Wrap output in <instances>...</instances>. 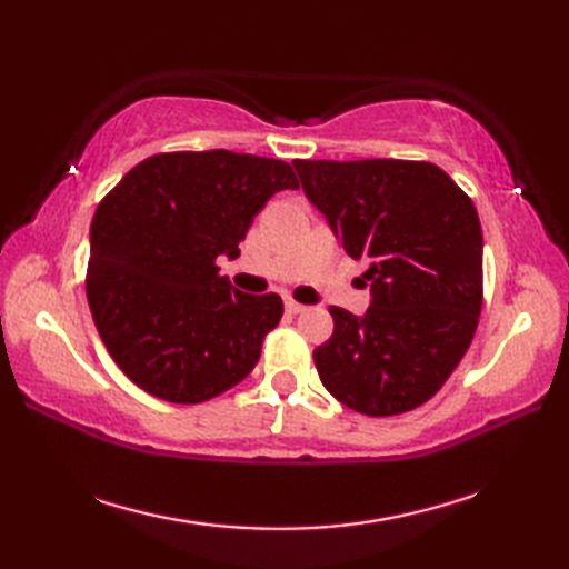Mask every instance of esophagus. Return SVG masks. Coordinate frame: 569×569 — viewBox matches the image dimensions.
<instances>
[{
	"instance_id": "esophagus-1",
	"label": "esophagus",
	"mask_w": 569,
	"mask_h": 569,
	"mask_svg": "<svg viewBox=\"0 0 569 569\" xmlns=\"http://www.w3.org/2000/svg\"><path fill=\"white\" fill-rule=\"evenodd\" d=\"M286 310L291 312V316H298V312L306 310V306L298 303V300H293V298H286Z\"/></svg>"
}]
</instances>
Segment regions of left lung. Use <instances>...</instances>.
Here are the masks:
<instances>
[{"label":"left lung","instance_id":"1","mask_svg":"<svg viewBox=\"0 0 569 569\" xmlns=\"http://www.w3.org/2000/svg\"><path fill=\"white\" fill-rule=\"evenodd\" d=\"M310 202L371 283L365 318L330 306L312 359L337 401L401 416L442 389L475 337L485 271L475 202L428 161H293Z\"/></svg>","mask_w":569,"mask_h":569}]
</instances>
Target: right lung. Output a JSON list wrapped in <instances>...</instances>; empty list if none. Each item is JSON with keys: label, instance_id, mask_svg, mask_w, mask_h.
Wrapping results in <instances>:
<instances>
[{"label": "right lung", "instance_id": "obj_1", "mask_svg": "<svg viewBox=\"0 0 569 569\" xmlns=\"http://www.w3.org/2000/svg\"><path fill=\"white\" fill-rule=\"evenodd\" d=\"M286 188H298L286 161L168 151L137 163L102 198L84 291L107 352L139 389L202 403L257 367L283 300L237 291L217 257H239L253 214Z\"/></svg>", "mask_w": 569, "mask_h": 569}]
</instances>
